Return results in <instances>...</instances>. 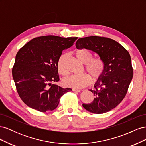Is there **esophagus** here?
<instances>
[{
  "instance_id": "34e87169",
  "label": "esophagus",
  "mask_w": 146,
  "mask_h": 146,
  "mask_svg": "<svg viewBox=\"0 0 146 146\" xmlns=\"http://www.w3.org/2000/svg\"><path fill=\"white\" fill-rule=\"evenodd\" d=\"M72 91L74 92H80V90H77V89H75V88H73Z\"/></svg>"
}]
</instances>
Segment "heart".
Returning a JSON list of instances; mask_svg holds the SVG:
<instances>
[{"instance_id": "b5f03b06", "label": "heart", "mask_w": 146, "mask_h": 146, "mask_svg": "<svg viewBox=\"0 0 146 146\" xmlns=\"http://www.w3.org/2000/svg\"><path fill=\"white\" fill-rule=\"evenodd\" d=\"M77 58L83 64H85V69L94 79L100 77L104 72L105 66L104 60L100 58H93V54L90 50L85 48H80L75 52ZM66 55L63 54L60 56L58 61L57 67L60 74L66 76L68 71L66 67ZM91 83V77L89 74H83L80 76L73 75L64 79V84L68 87L82 88Z\"/></svg>"}]
</instances>
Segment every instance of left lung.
Wrapping results in <instances>:
<instances>
[{
	"label": "left lung",
	"instance_id": "left-lung-1",
	"mask_svg": "<svg viewBox=\"0 0 146 146\" xmlns=\"http://www.w3.org/2000/svg\"><path fill=\"white\" fill-rule=\"evenodd\" d=\"M78 49L85 48L98 54L105 63L104 72L90 90L95 98L91 103L83 104L87 111L102 114L121 102L133 78L131 57L125 48L112 39L92 36L78 39Z\"/></svg>",
	"mask_w": 146,
	"mask_h": 146
}]
</instances>
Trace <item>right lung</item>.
<instances>
[{"mask_svg":"<svg viewBox=\"0 0 146 146\" xmlns=\"http://www.w3.org/2000/svg\"><path fill=\"white\" fill-rule=\"evenodd\" d=\"M77 37L48 35L32 39L17 53L12 75L21 99L28 107L40 112L58 107L61 97L71 88L52 84L60 80L58 59Z\"/></svg>","mask_w":146,"mask_h":146,"instance_id":"right-lung-1","label":"right lung"}]
</instances>
